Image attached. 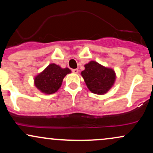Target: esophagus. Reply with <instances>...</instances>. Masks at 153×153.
Here are the masks:
<instances>
[{"label": "esophagus", "mask_w": 153, "mask_h": 153, "mask_svg": "<svg viewBox=\"0 0 153 153\" xmlns=\"http://www.w3.org/2000/svg\"><path fill=\"white\" fill-rule=\"evenodd\" d=\"M72 72H73V73H78V69H73L72 70Z\"/></svg>", "instance_id": "obj_1"}]
</instances>
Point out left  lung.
I'll return each instance as SVG.
<instances>
[{
	"mask_svg": "<svg viewBox=\"0 0 153 153\" xmlns=\"http://www.w3.org/2000/svg\"><path fill=\"white\" fill-rule=\"evenodd\" d=\"M81 75L87 87L94 94H106L114 85L116 79L114 71L105 68L95 61L85 65Z\"/></svg>",
	"mask_w": 153,
	"mask_h": 153,
	"instance_id": "left-lung-1",
	"label": "left lung"
}]
</instances>
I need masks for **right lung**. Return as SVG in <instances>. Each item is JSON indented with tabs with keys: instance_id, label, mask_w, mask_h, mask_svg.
<instances>
[{
	"instance_id": "add662e5",
	"label": "right lung",
	"mask_w": 153,
	"mask_h": 153,
	"mask_svg": "<svg viewBox=\"0 0 153 153\" xmlns=\"http://www.w3.org/2000/svg\"><path fill=\"white\" fill-rule=\"evenodd\" d=\"M71 72L69 68H62L52 63L36 76L34 84L42 93L46 94H54L60 88L65 76Z\"/></svg>"
}]
</instances>
